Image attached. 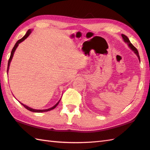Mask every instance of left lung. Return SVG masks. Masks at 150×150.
<instances>
[{
	"instance_id": "obj_1",
	"label": "left lung",
	"mask_w": 150,
	"mask_h": 150,
	"mask_svg": "<svg viewBox=\"0 0 150 150\" xmlns=\"http://www.w3.org/2000/svg\"><path fill=\"white\" fill-rule=\"evenodd\" d=\"M121 35H122V39H123V40H124V42H125L126 43H127V44H128V46L130 47V48H131V50L133 51V52H134V53L136 54V55L138 57V59H139V61H140V57H139V52H138V51H137V48L136 47L133 45V44L130 42V41H129V39L128 38V37H126L125 35H124V34H122Z\"/></svg>"
}]
</instances>
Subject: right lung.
<instances>
[{
  "label": "right lung",
  "mask_w": 150,
  "mask_h": 150,
  "mask_svg": "<svg viewBox=\"0 0 150 150\" xmlns=\"http://www.w3.org/2000/svg\"><path fill=\"white\" fill-rule=\"evenodd\" d=\"M31 30H28V31H27V33H26V35H25L22 38V39H21L20 40H18L17 42H16V44H15V46H14V47H13V49H12V50H11V55H10V57H9V60H8V69H7V72L8 71V70H9V64H10V62H11V59H12V58H13V54H14V53H15V50L17 49V46H18V44L19 43H21V42H22V41L23 40H24L25 39H26V38L30 35V34L31 33ZM60 100L58 102V103H57L55 106H53L52 108H49V109H46V110H35V109H33V108H30V107H28V106H26V105H24V104H23L22 103H20L22 106H24V107L25 108H26L27 110H30V111H32V112H37V113H41V112H46V111H50V110H53V109H54V108H55L56 107H57V105L59 104V102H60Z\"/></svg>",
  "instance_id": "1"
}]
</instances>
